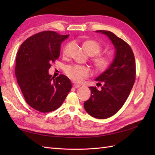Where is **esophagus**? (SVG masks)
Returning <instances> with one entry per match:
<instances>
[{
  "label": "esophagus",
  "instance_id": "34e87169",
  "mask_svg": "<svg viewBox=\"0 0 155 155\" xmlns=\"http://www.w3.org/2000/svg\"><path fill=\"white\" fill-rule=\"evenodd\" d=\"M73 87H74V88H79V87H80V85H78V84H73Z\"/></svg>",
  "mask_w": 155,
  "mask_h": 155
}]
</instances>
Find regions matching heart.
Instances as JSON below:
<instances>
[{"label":"heart","mask_w":155,"mask_h":155,"mask_svg":"<svg viewBox=\"0 0 155 155\" xmlns=\"http://www.w3.org/2000/svg\"><path fill=\"white\" fill-rule=\"evenodd\" d=\"M84 47L91 55L98 54L102 50V46L93 40L85 42ZM93 62L98 71L104 72L110 66L111 58L108 55H98L93 59ZM64 72L71 80L78 83H82L85 78L91 75V71L89 68L78 64L67 66L64 68Z\"/></svg>","instance_id":"obj_1"}]
</instances>
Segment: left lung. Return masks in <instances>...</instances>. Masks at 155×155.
I'll return each mask as SVG.
<instances>
[{"label": "left lung", "mask_w": 155, "mask_h": 155, "mask_svg": "<svg viewBox=\"0 0 155 155\" xmlns=\"http://www.w3.org/2000/svg\"><path fill=\"white\" fill-rule=\"evenodd\" d=\"M106 35L116 49L110 67L95 81L99 82L101 90L91 87V96L84 103L88 114L98 119L113 116L119 110L129 96L135 81L136 64L129 45L108 31H97ZM103 82L102 85L100 83Z\"/></svg>", "instance_id": "obj_1"}]
</instances>
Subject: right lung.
I'll use <instances>...</instances> for the list:
<instances>
[{"label":"right lung","mask_w":155,"mask_h":155,"mask_svg":"<svg viewBox=\"0 0 155 155\" xmlns=\"http://www.w3.org/2000/svg\"><path fill=\"white\" fill-rule=\"evenodd\" d=\"M68 37L52 31L38 32L26 39L16 54L15 75L20 88L29 106L41 113L57 110L71 90L65 75L54 78L48 74Z\"/></svg>","instance_id":"1"}]
</instances>
